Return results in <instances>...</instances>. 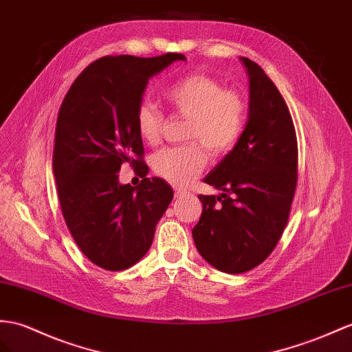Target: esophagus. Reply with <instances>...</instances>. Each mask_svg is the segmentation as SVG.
<instances>
[{
    "mask_svg": "<svg viewBox=\"0 0 352 352\" xmlns=\"http://www.w3.org/2000/svg\"><path fill=\"white\" fill-rule=\"evenodd\" d=\"M174 193H175V197H183V196L188 195L187 190H184V188H179V187L174 188Z\"/></svg>",
    "mask_w": 352,
    "mask_h": 352,
    "instance_id": "1",
    "label": "esophagus"
}]
</instances>
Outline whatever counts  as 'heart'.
<instances>
[{
    "mask_svg": "<svg viewBox=\"0 0 352 352\" xmlns=\"http://www.w3.org/2000/svg\"><path fill=\"white\" fill-rule=\"evenodd\" d=\"M166 98L179 116L188 119L184 137L192 142L159 150L151 157V168L166 182L184 186L208 164L205 147L212 156H223L235 147L244 132L247 102L236 90L201 73L177 80L168 87ZM135 124L141 140L156 146L162 140L165 114L155 102L142 101L135 111Z\"/></svg>",
    "mask_w": 352,
    "mask_h": 352,
    "instance_id": "obj_1",
    "label": "heart"
}]
</instances>
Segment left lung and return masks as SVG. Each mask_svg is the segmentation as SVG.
Instances as JSON below:
<instances>
[{
  "label": "left lung",
  "instance_id": "left-lung-1",
  "mask_svg": "<svg viewBox=\"0 0 352 352\" xmlns=\"http://www.w3.org/2000/svg\"><path fill=\"white\" fill-rule=\"evenodd\" d=\"M250 77L248 122L233 150L205 177L220 196L199 195L193 228L199 254L215 269L242 274L258 266L287 226L297 186V138L290 110L265 71L241 58Z\"/></svg>",
  "mask_w": 352,
  "mask_h": 352
}]
</instances>
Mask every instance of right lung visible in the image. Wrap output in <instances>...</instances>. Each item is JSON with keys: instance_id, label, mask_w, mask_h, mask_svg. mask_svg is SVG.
<instances>
[{"instance_id": "obj_1", "label": "right lung", "mask_w": 352, "mask_h": 352, "mask_svg": "<svg viewBox=\"0 0 352 352\" xmlns=\"http://www.w3.org/2000/svg\"><path fill=\"white\" fill-rule=\"evenodd\" d=\"M184 59L104 56L80 73L59 108L53 174L62 215L82 253L105 270L128 269L146 256L174 197L165 179L146 178L135 111L150 77ZM123 163L143 175L137 188L118 183Z\"/></svg>"}]
</instances>
